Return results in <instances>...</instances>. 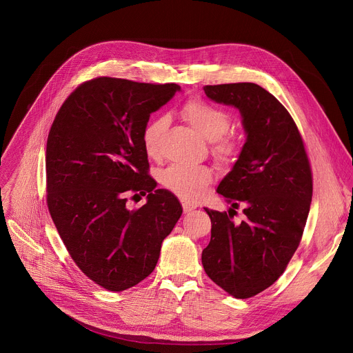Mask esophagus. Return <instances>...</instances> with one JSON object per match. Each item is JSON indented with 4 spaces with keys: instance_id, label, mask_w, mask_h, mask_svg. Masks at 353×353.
Wrapping results in <instances>:
<instances>
[{
    "instance_id": "34e87169",
    "label": "esophagus",
    "mask_w": 353,
    "mask_h": 353,
    "mask_svg": "<svg viewBox=\"0 0 353 353\" xmlns=\"http://www.w3.org/2000/svg\"><path fill=\"white\" fill-rule=\"evenodd\" d=\"M183 212L184 214H190L192 210H195V207L194 205H191V204H187V203H184V201H183Z\"/></svg>"
}]
</instances>
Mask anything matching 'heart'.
Returning a JSON list of instances; mask_svg holds the SVG:
<instances>
[{"mask_svg": "<svg viewBox=\"0 0 353 353\" xmlns=\"http://www.w3.org/2000/svg\"><path fill=\"white\" fill-rule=\"evenodd\" d=\"M184 119L204 138L212 141L211 152L223 165H232L240 155L239 141L228 134L230 116L221 108L201 99H190L183 106ZM168 127V117L158 116L148 121L142 130V145L145 154L158 159L161 157L162 137ZM214 177L208 166H191L174 163L161 174V183L169 191L185 201L203 198Z\"/></svg>", "mask_w": 353, "mask_h": 353, "instance_id": "1", "label": "heart"}]
</instances>
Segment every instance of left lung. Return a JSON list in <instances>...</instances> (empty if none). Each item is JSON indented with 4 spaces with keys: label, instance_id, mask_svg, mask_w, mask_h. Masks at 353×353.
<instances>
[{
    "label": "left lung",
    "instance_id": "left-lung-1",
    "mask_svg": "<svg viewBox=\"0 0 353 353\" xmlns=\"http://www.w3.org/2000/svg\"><path fill=\"white\" fill-rule=\"evenodd\" d=\"M218 103L237 108L247 141L218 192L232 208L243 207L246 219L205 210L211 241L203 250L207 275L237 299L256 296L286 270L306 226L313 173L306 145L279 100L257 83L204 86Z\"/></svg>",
    "mask_w": 353,
    "mask_h": 353
}]
</instances>
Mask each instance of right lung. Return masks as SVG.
<instances>
[{"instance_id": "right-lung-1", "label": "right lung", "mask_w": 353, "mask_h": 353, "mask_svg": "<svg viewBox=\"0 0 353 353\" xmlns=\"http://www.w3.org/2000/svg\"><path fill=\"white\" fill-rule=\"evenodd\" d=\"M180 86L97 77L63 103L46 148V199L78 268L94 283L121 292L157 267L163 239L181 216L168 190L149 176L142 130ZM146 194L130 212L126 195Z\"/></svg>"}]
</instances>
